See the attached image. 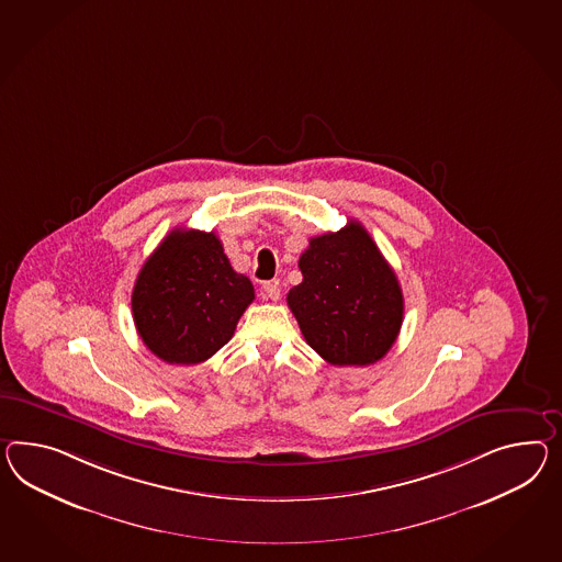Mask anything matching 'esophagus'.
<instances>
[{
	"label": "esophagus",
	"mask_w": 562,
	"mask_h": 562,
	"mask_svg": "<svg viewBox=\"0 0 562 562\" xmlns=\"http://www.w3.org/2000/svg\"><path fill=\"white\" fill-rule=\"evenodd\" d=\"M262 293H265V297H267V300H273V302H277V300L281 297V288H279L277 283H273V281H269V283H265V285H262Z\"/></svg>",
	"instance_id": "obj_1"
}]
</instances>
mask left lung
<instances>
[{
  "mask_svg": "<svg viewBox=\"0 0 562 562\" xmlns=\"http://www.w3.org/2000/svg\"><path fill=\"white\" fill-rule=\"evenodd\" d=\"M303 281L288 305L305 342L330 364L367 367L383 359L403 322L400 281L359 222L310 240Z\"/></svg>",
  "mask_w": 562,
  "mask_h": 562,
  "instance_id": "left-lung-1",
  "label": "left lung"
}]
</instances>
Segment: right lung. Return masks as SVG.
<instances>
[{"label": "right lung", "instance_id": "1", "mask_svg": "<svg viewBox=\"0 0 562 562\" xmlns=\"http://www.w3.org/2000/svg\"><path fill=\"white\" fill-rule=\"evenodd\" d=\"M255 300L214 232H171L146 259L132 291V316L146 348L169 364L216 355Z\"/></svg>", "mask_w": 562, "mask_h": 562}]
</instances>
